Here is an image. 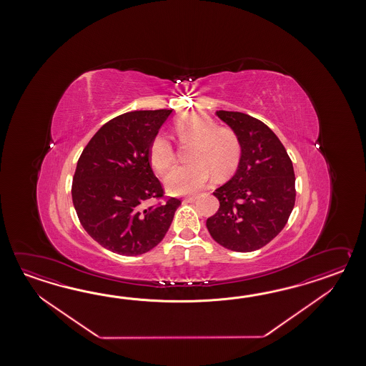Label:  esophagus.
<instances>
[{"label": "esophagus", "mask_w": 366, "mask_h": 366, "mask_svg": "<svg viewBox=\"0 0 366 366\" xmlns=\"http://www.w3.org/2000/svg\"><path fill=\"white\" fill-rule=\"evenodd\" d=\"M196 199H197V197H196V196H188V197H184V199H183V202H196Z\"/></svg>", "instance_id": "34e87169"}]
</instances>
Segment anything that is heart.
<instances>
[{
  "mask_svg": "<svg viewBox=\"0 0 366 366\" xmlns=\"http://www.w3.org/2000/svg\"><path fill=\"white\" fill-rule=\"evenodd\" d=\"M180 142L194 141L189 149L192 162L172 167L164 178L166 188L175 194H194L207 186L212 172L226 177L234 172L241 157V142L233 129L216 127L214 122L202 112H189L175 123ZM150 164L164 174L175 162V148L172 140L158 133L149 148Z\"/></svg>",
  "mask_w": 366,
  "mask_h": 366,
  "instance_id": "1",
  "label": "heart"
}]
</instances>
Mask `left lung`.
<instances>
[{
    "label": "left lung",
    "instance_id": "left-lung-1",
    "mask_svg": "<svg viewBox=\"0 0 366 366\" xmlns=\"http://www.w3.org/2000/svg\"><path fill=\"white\" fill-rule=\"evenodd\" d=\"M241 142L233 178L213 192L217 212L207 219L212 238L225 249L249 252L280 233L296 202L293 164L279 137L247 114L217 111Z\"/></svg>",
    "mask_w": 366,
    "mask_h": 366
}]
</instances>
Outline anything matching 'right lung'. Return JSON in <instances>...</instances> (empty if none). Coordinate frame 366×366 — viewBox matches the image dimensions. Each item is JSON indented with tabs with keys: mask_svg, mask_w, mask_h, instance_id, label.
Here are the masks:
<instances>
[{
	"mask_svg": "<svg viewBox=\"0 0 366 366\" xmlns=\"http://www.w3.org/2000/svg\"><path fill=\"white\" fill-rule=\"evenodd\" d=\"M172 109L133 111L114 117L78 159L71 199L87 234L125 257L148 252L164 239L179 199L164 197L149 148ZM157 204L148 206L149 201Z\"/></svg>",
	"mask_w": 366,
	"mask_h": 366,
	"instance_id": "1",
	"label": "right lung"
}]
</instances>
